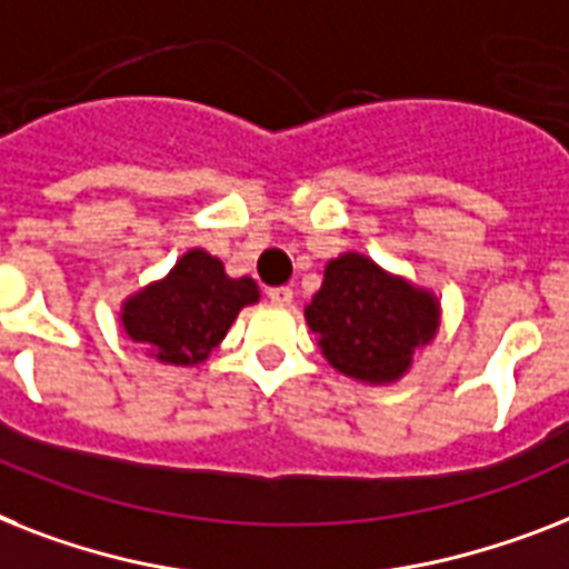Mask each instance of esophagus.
<instances>
[{"instance_id":"esophagus-1","label":"esophagus","mask_w":569,"mask_h":569,"mask_svg":"<svg viewBox=\"0 0 569 569\" xmlns=\"http://www.w3.org/2000/svg\"><path fill=\"white\" fill-rule=\"evenodd\" d=\"M295 298V292L289 289V286H274V289H269V300L271 303H277V307H289Z\"/></svg>"}]
</instances>
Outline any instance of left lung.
I'll list each match as a JSON object with an SVG mask.
<instances>
[{
	"instance_id": "1",
	"label": "left lung",
	"mask_w": 569,
	"mask_h": 569,
	"mask_svg": "<svg viewBox=\"0 0 569 569\" xmlns=\"http://www.w3.org/2000/svg\"><path fill=\"white\" fill-rule=\"evenodd\" d=\"M303 316L327 362L368 386L400 380L441 325L436 295L357 251L327 262L325 283Z\"/></svg>"
}]
</instances>
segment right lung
Listing matches in <instances>:
<instances>
[{
	"mask_svg": "<svg viewBox=\"0 0 569 569\" xmlns=\"http://www.w3.org/2000/svg\"><path fill=\"white\" fill-rule=\"evenodd\" d=\"M260 300L251 277L224 274V262L192 248L174 269L122 303L128 339L166 365H198L228 336L239 309Z\"/></svg>",
	"mask_w": 569,
	"mask_h": 569,
	"instance_id": "1",
	"label": "right lung"
}]
</instances>
